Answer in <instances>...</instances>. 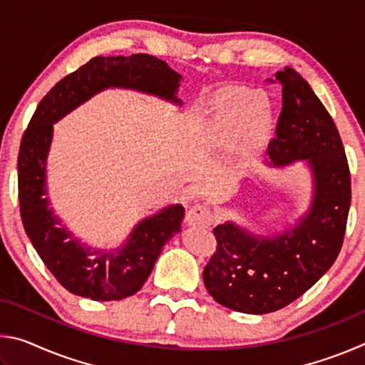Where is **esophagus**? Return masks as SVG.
<instances>
[{
	"instance_id": "esophagus-1",
	"label": "esophagus",
	"mask_w": 365,
	"mask_h": 365,
	"mask_svg": "<svg viewBox=\"0 0 365 365\" xmlns=\"http://www.w3.org/2000/svg\"><path fill=\"white\" fill-rule=\"evenodd\" d=\"M185 220L190 227H209L212 224V212L205 205H196L188 209Z\"/></svg>"
}]
</instances>
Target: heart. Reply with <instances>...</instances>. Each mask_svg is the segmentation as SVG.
<instances>
[{
	"instance_id": "heart-1",
	"label": "heart",
	"mask_w": 365,
	"mask_h": 365,
	"mask_svg": "<svg viewBox=\"0 0 365 365\" xmlns=\"http://www.w3.org/2000/svg\"><path fill=\"white\" fill-rule=\"evenodd\" d=\"M207 130L215 143L228 148L240 138V153L251 159L270 130V113L262 93L250 88H228L211 101Z\"/></svg>"
}]
</instances>
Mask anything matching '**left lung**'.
I'll list each match as a JSON object with an SVG mask.
<instances>
[{
	"label": "left lung",
	"mask_w": 365,
	"mask_h": 365,
	"mask_svg": "<svg viewBox=\"0 0 365 365\" xmlns=\"http://www.w3.org/2000/svg\"><path fill=\"white\" fill-rule=\"evenodd\" d=\"M275 78L282 85V113L267 154L275 168L306 160L314 197L296 225L274 237L255 235L233 222L214 228L217 250L202 272L206 289L219 304L245 314L279 311L331 267L351 205L348 159L329 110L292 67Z\"/></svg>",
	"instance_id": "8db88e82"
}]
</instances>
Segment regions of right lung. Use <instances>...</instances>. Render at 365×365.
<instances>
[{
    "label": "right lung",
    "instance_id": "right-lung-1",
    "mask_svg": "<svg viewBox=\"0 0 365 365\" xmlns=\"http://www.w3.org/2000/svg\"><path fill=\"white\" fill-rule=\"evenodd\" d=\"M180 78V73L150 54L96 56L59 80L36 106L17 158L21 217L41 261L67 292L93 301L123 299L137 293L164 245L180 232L185 209L174 205L143 219L117 250H91L82 245L49 207L46 158L53 123L110 86L137 90L180 106L175 96Z\"/></svg>",
    "mask_w": 365,
    "mask_h": 365
}]
</instances>
